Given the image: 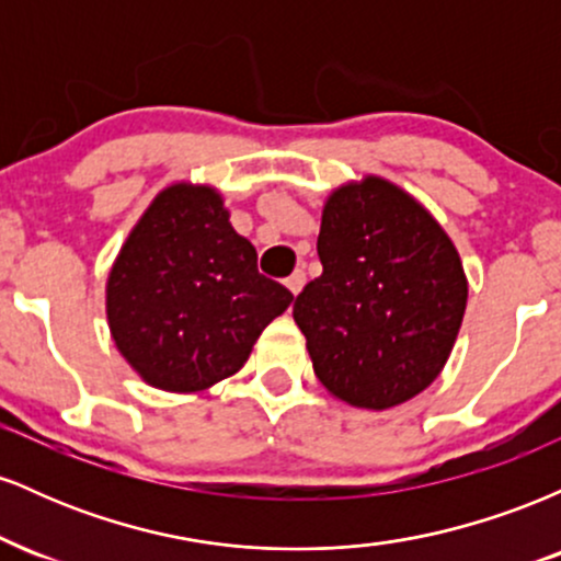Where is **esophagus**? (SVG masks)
Here are the masks:
<instances>
[{"mask_svg":"<svg viewBox=\"0 0 561 561\" xmlns=\"http://www.w3.org/2000/svg\"><path fill=\"white\" fill-rule=\"evenodd\" d=\"M285 285H287L289 293H293V295H298L300 289H302V285H306V274H302L300 268H298V272H293V274L287 276V282H285Z\"/></svg>","mask_w":561,"mask_h":561,"instance_id":"esophagus-1","label":"esophagus"}]
</instances>
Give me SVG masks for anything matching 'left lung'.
<instances>
[{
    "label": "left lung",
    "instance_id": "1",
    "mask_svg": "<svg viewBox=\"0 0 561 561\" xmlns=\"http://www.w3.org/2000/svg\"><path fill=\"white\" fill-rule=\"evenodd\" d=\"M317 250L324 272L302 287L293 317L319 382L369 411L420 396L446 366L467 311V274L446 229L369 173L330 192Z\"/></svg>",
    "mask_w": 561,
    "mask_h": 561
}]
</instances>
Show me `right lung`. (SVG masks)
<instances>
[{
  "label": "right lung",
  "instance_id": "add662e5",
  "mask_svg": "<svg viewBox=\"0 0 561 561\" xmlns=\"http://www.w3.org/2000/svg\"><path fill=\"white\" fill-rule=\"evenodd\" d=\"M293 293L259 274L216 186L176 182L128 231L105 287L113 343L165 392H197L242 369Z\"/></svg>",
  "mask_w": 561,
  "mask_h": 561
}]
</instances>
